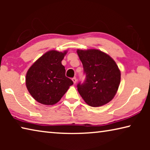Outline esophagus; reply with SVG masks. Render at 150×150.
Masks as SVG:
<instances>
[{
  "instance_id": "34e87169",
  "label": "esophagus",
  "mask_w": 150,
  "mask_h": 150,
  "mask_svg": "<svg viewBox=\"0 0 150 150\" xmlns=\"http://www.w3.org/2000/svg\"><path fill=\"white\" fill-rule=\"evenodd\" d=\"M72 81H73V83H74V84H75L76 82H77V78H76V77L72 78Z\"/></svg>"
}]
</instances>
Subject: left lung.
<instances>
[{
  "label": "left lung",
  "instance_id": "obj_1",
  "mask_svg": "<svg viewBox=\"0 0 150 150\" xmlns=\"http://www.w3.org/2000/svg\"><path fill=\"white\" fill-rule=\"evenodd\" d=\"M86 75L77 90L85 102L91 106L105 105L115 97L120 83V71L112 57L95 49L77 50Z\"/></svg>",
  "mask_w": 150,
  "mask_h": 150
}]
</instances>
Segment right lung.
Returning a JSON list of instances; mask_svg holds the SVG:
<instances>
[{
    "label": "right lung",
    "instance_id": "right-lung-1",
    "mask_svg": "<svg viewBox=\"0 0 150 150\" xmlns=\"http://www.w3.org/2000/svg\"><path fill=\"white\" fill-rule=\"evenodd\" d=\"M66 54L67 51H49L28 71L26 87L38 103L45 105H55L73 84L72 80L65 76V67L62 64Z\"/></svg>",
    "mask_w": 150,
    "mask_h": 150
}]
</instances>
